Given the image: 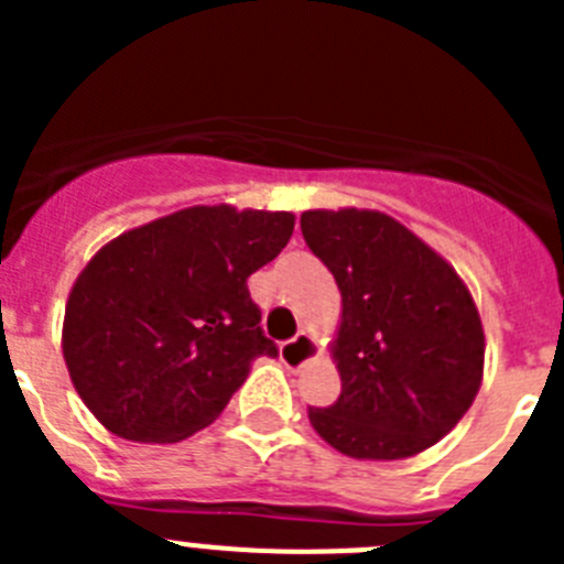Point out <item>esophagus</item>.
Instances as JSON below:
<instances>
[{
    "label": "esophagus",
    "instance_id": "1",
    "mask_svg": "<svg viewBox=\"0 0 564 564\" xmlns=\"http://www.w3.org/2000/svg\"><path fill=\"white\" fill-rule=\"evenodd\" d=\"M316 341H313V336H307V333H296L293 338H288L285 344H282V364H285L288 370H299L302 364L311 361L313 356H316Z\"/></svg>",
    "mask_w": 564,
    "mask_h": 564
}]
</instances>
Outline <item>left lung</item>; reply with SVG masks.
<instances>
[{"label": "left lung", "mask_w": 564, "mask_h": 564, "mask_svg": "<svg viewBox=\"0 0 564 564\" xmlns=\"http://www.w3.org/2000/svg\"><path fill=\"white\" fill-rule=\"evenodd\" d=\"M302 237L341 291L336 403L313 430L341 455L401 460L455 430L482 378L480 316L455 268L381 212H305Z\"/></svg>", "instance_id": "obj_1"}]
</instances>
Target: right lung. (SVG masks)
<instances>
[{"label": "right lung", "instance_id": "add662e5", "mask_svg": "<svg viewBox=\"0 0 564 564\" xmlns=\"http://www.w3.org/2000/svg\"><path fill=\"white\" fill-rule=\"evenodd\" d=\"M291 234L288 212L194 206L104 246L64 313V361L89 412L138 443L208 426L253 358L279 352L248 276Z\"/></svg>", "mask_w": 564, "mask_h": 564}]
</instances>
